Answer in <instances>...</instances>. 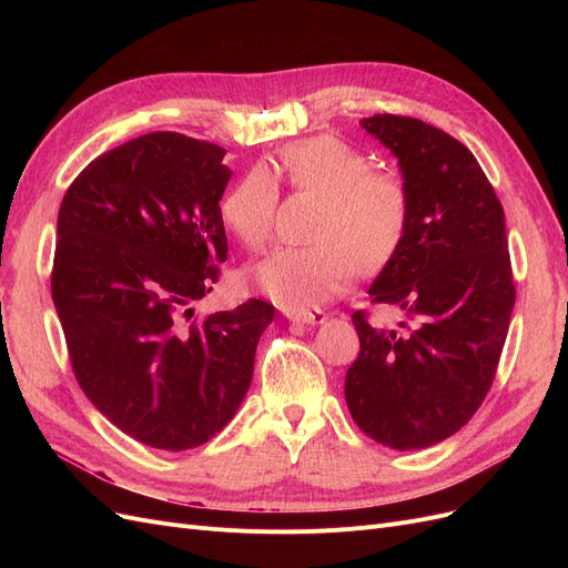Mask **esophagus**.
I'll use <instances>...</instances> for the list:
<instances>
[{"instance_id":"1","label":"esophagus","mask_w":568,"mask_h":568,"mask_svg":"<svg viewBox=\"0 0 568 568\" xmlns=\"http://www.w3.org/2000/svg\"><path fill=\"white\" fill-rule=\"evenodd\" d=\"M286 317L291 322H301V324H322L326 320L322 311H286Z\"/></svg>"}]
</instances>
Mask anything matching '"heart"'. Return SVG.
<instances>
[{"label": "heart", "mask_w": 568, "mask_h": 568, "mask_svg": "<svg viewBox=\"0 0 568 568\" xmlns=\"http://www.w3.org/2000/svg\"><path fill=\"white\" fill-rule=\"evenodd\" d=\"M274 170L301 192L322 199L313 246H282L251 270V282L288 311H311L338 296L355 272L382 270L400 251L412 199L390 170H376L367 153L334 134L298 140L280 151ZM277 186L267 170L253 168L222 196L227 230L261 251L272 236Z\"/></svg>", "instance_id": "obj_1"}]
</instances>
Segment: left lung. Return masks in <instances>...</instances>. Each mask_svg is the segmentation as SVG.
Wrapping results in <instances>:
<instances>
[{
    "label": "left lung",
    "mask_w": 568,
    "mask_h": 568,
    "mask_svg": "<svg viewBox=\"0 0 568 568\" xmlns=\"http://www.w3.org/2000/svg\"><path fill=\"white\" fill-rule=\"evenodd\" d=\"M398 159L412 199L400 251L369 286L400 307V329L353 313L359 355L346 374L351 417L376 443L422 450L484 403L514 311L505 211L474 153L407 115L359 120Z\"/></svg>",
    "instance_id": "obj_1"
}]
</instances>
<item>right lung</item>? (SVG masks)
<instances>
[{
    "instance_id": "obj_1",
    "label": "right lung",
    "mask_w": 568,
    "mask_h": 568,
    "mask_svg": "<svg viewBox=\"0 0 568 568\" xmlns=\"http://www.w3.org/2000/svg\"><path fill=\"white\" fill-rule=\"evenodd\" d=\"M225 149L151 132L101 153L68 186L51 298L75 379L120 432L189 450L222 432L251 386L274 305L194 317L227 261Z\"/></svg>"
}]
</instances>
